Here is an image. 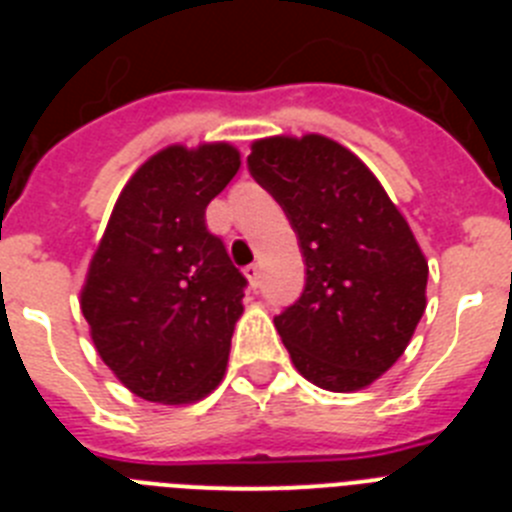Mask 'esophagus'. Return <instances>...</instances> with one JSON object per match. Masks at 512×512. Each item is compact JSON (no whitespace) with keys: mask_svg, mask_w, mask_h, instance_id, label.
Masks as SVG:
<instances>
[{"mask_svg":"<svg viewBox=\"0 0 512 512\" xmlns=\"http://www.w3.org/2000/svg\"><path fill=\"white\" fill-rule=\"evenodd\" d=\"M243 274H246V279H248V284H251V287H259V279H261L259 264L246 266V269H243Z\"/></svg>","mask_w":512,"mask_h":512,"instance_id":"obj_1","label":"esophagus"}]
</instances>
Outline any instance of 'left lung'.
I'll return each instance as SVG.
<instances>
[{"instance_id":"8db88e82","label":"left lung","mask_w":512,"mask_h":512,"mask_svg":"<svg viewBox=\"0 0 512 512\" xmlns=\"http://www.w3.org/2000/svg\"><path fill=\"white\" fill-rule=\"evenodd\" d=\"M248 171L282 205L307 279L274 318L307 382L356 392L408 348L425 312L428 261L408 220L356 153L318 133L253 140Z\"/></svg>"}]
</instances>
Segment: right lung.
<instances>
[{
    "label": "right lung",
    "mask_w": 512,
    "mask_h": 512,
    "mask_svg": "<svg viewBox=\"0 0 512 512\" xmlns=\"http://www.w3.org/2000/svg\"><path fill=\"white\" fill-rule=\"evenodd\" d=\"M241 169L230 143L169 146L140 166L89 261L81 312L133 395L189 405L223 382L246 277L205 210Z\"/></svg>",
    "instance_id": "1"
}]
</instances>
